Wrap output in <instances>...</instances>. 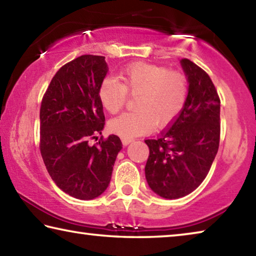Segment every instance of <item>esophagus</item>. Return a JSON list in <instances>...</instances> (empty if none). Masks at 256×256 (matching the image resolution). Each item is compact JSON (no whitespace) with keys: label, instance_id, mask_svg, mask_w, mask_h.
<instances>
[{"label":"esophagus","instance_id":"34e87169","mask_svg":"<svg viewBox=\"0 0 256 256\" xmlns=\"http://www.w3.org/2000/svg\"><path fill=\"white\" fill-rule=\"evenodd\" d=\"M133 140L132 138H122V144H124V146H128V144H131Z\"/></svg>","mask_w":256,"mask_h":256}]
</instances>
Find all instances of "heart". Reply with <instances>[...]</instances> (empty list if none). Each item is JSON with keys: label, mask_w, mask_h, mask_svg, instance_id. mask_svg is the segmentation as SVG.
I'll return each mask as SVG.
<instances>
[{"label": "heart", "mask_w": 256, "mask_h": 256, "mask_svg": "<svg viewBox=\"0 0 256 256\" xmlns=\"http://www.w3.org/2000/svg\"><path fill=\"white\" fill-rule=\"evenodd\" d=\"M122 82L106 78L99 86L102 107L116 114L128 102V94H138L136 112H123L112 120L110 128L120 138L148 134L157 125L170 126L183 112L188 96V80L183 72L170 68L136 62L120 72Z\"/></svg>", "instance_id": "obj_1"}]
</instances>
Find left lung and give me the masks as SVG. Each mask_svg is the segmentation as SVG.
<instances>
[{"label": "left lung", "mask_w": 256, "mask_h": 256, "mask_svg": "<svg viewBox=\"0 0 256 256\" xmlns=\"http://www.w3.org/2000/svg\"><path fill=\"white\" fill-rule=\"evenodd\" d=\"M188 80L183 112L156 140H146L149 157L146 178L164 198L185 196L198 188L219 148L220 98L208 73L188 58L180 60Z\"/></svg>", "instance_id": "left-lung-1"}]
</instances>
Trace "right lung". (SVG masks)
<instances>
[{"instance_id": "obj_1", "label": "right lung", "mask_w": 256, "mask_h": 256, "mask_svg": "<svg viewBox=\"0 0 256 256\" xmlns=\"http://www.w3.org/2000/svg\"><path fill=\"white\" fill-rule=\"evenodd\" d=\"M105 56L81 55L55 73L40 105V150L58 188L80 200L100 196L110 182L118 136H100L105 115L99 86L107 73Z\"/></svg>"}]
</instances>
